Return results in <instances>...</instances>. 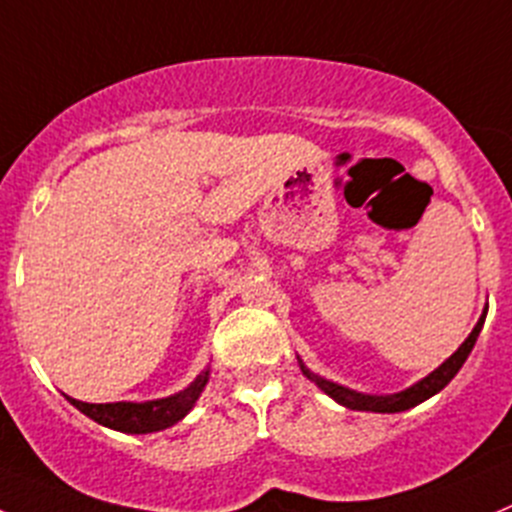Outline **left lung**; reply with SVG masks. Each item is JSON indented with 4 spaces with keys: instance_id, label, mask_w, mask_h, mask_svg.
I'll return each mask as SVG.
<instances>
[{
    "instance_id": "8db88e82",
    "label": "left lung",
    "mask_w": 512,
    "mask_h": 512,
    "mask_svg": "<svg viewBox=\"0 0 512 512\" xmlns=\"http://www.w3.org/2000/svg\"><path fill=\"white\" fill-rule=\"evenodd\" d=\"M485 314H488V311H485ZM485 314L480 316V321L475 324V329H472L470 337L462 342V347L457 349V352L452 354V357L447 359L442 367H437L435 372L430 374V377H425L422 382H417L415 387L405 389V392H399V394H387V397L359 394V392H352V389H347V387H339V384L326 382V379L316 377V374H311L309 369L304 367V364H301V369H304L306 377L314 379V382L319 384V387L324 389L329 397L337 399L339 405L349 407V410H362V412H402V410H410V407L420 405V402L430 399L432 394L440 392L442 387H447V384H450V379L455 377L457 372H460V367L465 364L467 354L472 352V347H475V342H478V334H480V329H483V324H485Z\"/></svg>"
}]
</instances>
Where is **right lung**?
Listing matches in <instances>:
<instances>
[{
	"mask_svg": "<svg viewBox=\"0 0 512 512\" xmlns=\"http://www.w3.org/2000/svg\"><path fill=\"white\" fill-rule=\"evenodd\" d=\"M208 382V369L196 377V382L183 392L173 394V397L155 399V402H113V405H90V402H80L72 399V405L80 412H85L90 420L100 422L105 427H113L118 432H130V435H145V432H158L165 427L175 425L178 420L191 412L196 405V399L201 397L203 387Z\"/></svg>",
	"mask_w": 512,
	"mask_h": 512,
	"instance_id": "obj_1",
	"label": "right lung"
}]
</instances>
